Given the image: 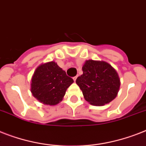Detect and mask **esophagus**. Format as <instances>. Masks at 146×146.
Returning a JSON list of instances; mask_svg holds the SVG:
<instances>
[{
  "label": "esophagus",
  "instance_id": "esophagus-1",
  "mask_svg": "<svg viewBox=\"0 0 146 146\" xmlns=\"http://www.w3.org/2000/svg\"><path fill=\"white\" fill-rule=\"evenodd\" d=\"M77 77H78L77 76H76L73 77V80H74V82H76V79H77Z\"/></svg>",
  "mask_w": 146,
  "mask_h": 146
}]
</instances>
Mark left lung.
<instances>
[{
	"label": "left lung",
	"mask_w": 146,
	"mask_h": 146,
	"mask_svg": "<svg viewBox=\"0 0 146 146\" xmlns=\"http://www.w3.org/2000/svg\"><path fill=\"white\" fill-rule=\"evenodd\" d=\"M83 74L76 79L86 101L94 106H104L116 98L120 88L117 71L104 61H85Z\"/></svg>",
	"instance_id": "8db88e82"
}]
</instances>
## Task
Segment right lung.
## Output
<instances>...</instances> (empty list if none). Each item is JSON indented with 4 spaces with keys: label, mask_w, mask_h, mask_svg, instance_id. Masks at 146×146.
Listing matches in <instances>:
<instances>
[{
    "label": "right lung",
    "mask_w": 146,
    "mask_h": 146,
    "mask_svg": "<svg viewBox=\"0 0 146 146\" xmlns=\"http://www.w3.org/2000/svg\"><path fill=\"white\" fill-rule=\"evenodd\" d=\"M73 82L57 63L50 61L36 67L31 81V92L40 103L54 106L63 100Z\"/></svg>",
    "instance_id": "obj_1"
}]
</instances>
